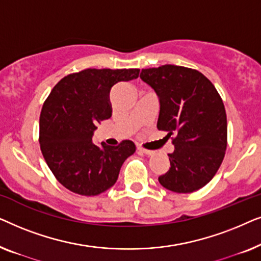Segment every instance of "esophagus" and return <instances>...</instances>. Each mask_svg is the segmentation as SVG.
Here are the masks:
<instances>
[{"label": "esophagus", "mask_w": 261, "mask_h": 261, "mask_svg": "<svg viewBox=\"0 0 261 261\" xmlns=\"http://www.w3.org/2000/svg\"><path fill=\"white\" fill-rule=\"evenodd\" d=\"M137 149H138V152L144 153V154H147V155H151V154H153V151H149V149H145V148L140 147V146H139V147H138Z\"/></svg>", "instance_id": "1"}]
</instances>
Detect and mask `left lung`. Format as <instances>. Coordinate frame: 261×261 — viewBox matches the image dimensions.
<instances>
[{
  "label": "left lung",
  "instance_id": "1",
  "mask_svg": "<svg viewBox=\"0 0 261 261\" xmlns=\"http://www.w3.org/2000/svg\"><path fill=\"white\" fill-rule=\"evenodd\" d=\"M140 78L159 98V130L174 134L170 169L158 178L167 190L189 194L209 183L227 148V115L212 82L177 65L144 69Z\"/></svg>",
  "mask_w": 261,
  "mask_h": 261
}]
</instances>
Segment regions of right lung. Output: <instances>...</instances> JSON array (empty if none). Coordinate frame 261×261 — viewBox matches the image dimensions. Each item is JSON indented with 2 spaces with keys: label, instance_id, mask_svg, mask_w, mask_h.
<instances>
[{
  "label": "right lung",
  "instance_id": "obj_1",
  "mask_svg": "<svg viewBox=\"0 0 261 261\" xmlns=\"http://www.w3.org/2000/svg\"><path fill=\"white\" fill-rule=\"evenodd\" d=\"M139 69H87L69 74L42 106L39 142L49 170L62 185L82 196L102 194L116 183L121 166L135 152L133 141L95 145L96 124L112 116L109 94L119 82L139 77Z\"/></svg>",
  "mask_w": 261,
  "mask_h": 261
}]
</instances>
